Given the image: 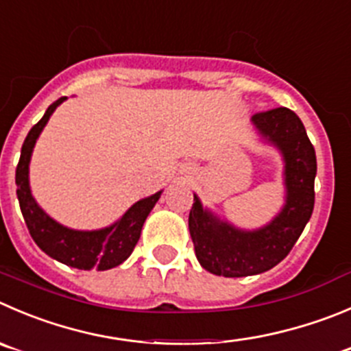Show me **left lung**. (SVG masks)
Listing matches in <instances>:
<instances>
[{"mask_svg": "<svg viewBox=\"0 0 351 351\" xmlns=\"http://www.w3.org/2000/svg\"><path fill=\"white\" fill-rule=\"evenodd\" d=\"M253 125L285 160L286 202L267 226L243 231L203 208L195 195L189 212V234L203 269L223 278H246L286 258L310 220L315 203L317 158L302 120L289 108L255 113Z\"/></svg>", "mask_w": 351, "mask_h": 351, "instance_id": "1", "label": "left lung"}]
</instances>
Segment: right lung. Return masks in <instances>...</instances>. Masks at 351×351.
Returning a JSON list of instances; mask_svg holds the SVG:
<instances>
[{
    "label": "right lung",
    "mask_w": 351,
    "mask_h": 351,
    "mask_svg": "<svg viewBox=\"0 0 351 351\" xmlns=\"http://www.w3.org/2000/svg\"><path fill=\"white\" fill-rule=\"evenodd\" d=\"M65 99L66 96H63L51 103L43 119L29 131L27 138L23 141L15 172L20 210H22L23 220L27 223L32 239L46 255L65 263V265L73 267V269L108 270L129 258L139 241L143 223L155 203L158 202L162 191L145 199H139L115 223H112L110 228L98 229V231H75V229H69L53 220L36 203L31 188H29V162H31L36 141L48 123L49 117L55 112L56 106Z\"/></svg>",
    "instance_id": "add662e5"
}]
</instances>
